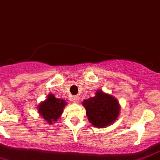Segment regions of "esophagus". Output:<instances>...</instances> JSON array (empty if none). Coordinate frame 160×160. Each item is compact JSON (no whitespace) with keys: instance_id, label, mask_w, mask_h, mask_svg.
I'll return each instance as SVG.
<instances>
[{"instance_id":"1","label":"esophagus","mask_w":160,"mask_h":160,"mask_svg":"<svg viewBox=\"0 0 160 160\" xmlns=\"http://www.w3.org/2000/svg\"><path fill=\"white\" fill-rule=\"evenodd\" d=\"M72 101L74 103H78L80 101V98H79V96H75V97H72Z\"/></svg>"}]
</instances>
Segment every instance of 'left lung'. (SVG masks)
<instances>
[{
  "label": "left lung",
  "mask_w": 160,
  "mask_h": 160,
  "mask_svg": "<svg viewBox=\"0 0 160 160\" xmlns=\"http://www.w3.org/2000/svg\"><path fill=\"white\" fill-rule=\"evenodd\" d=\"M86 109V115L92 125L97 128L110 126L118 119L120 105L118 100L112 95L98 89L93 97L82 102Z\"/></svg>",
  "instance_id": "1"
}]
</instances>
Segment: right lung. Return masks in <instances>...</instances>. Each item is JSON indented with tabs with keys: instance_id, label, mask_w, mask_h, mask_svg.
<instances>
[{
	"instance_id": "right-lung-1",
	"label": "right lung",
	"mask_w": 160,
	"mask_h": 160,
	"mask_svg": "<svg viewBox=\"0 0 160 160\" xmlns=\"http://www.w3.org/2000/svg\"><path fill=\"white\" fill-rule=\"evenodd\" d=\"M66 105V101L55 98L53 94H49L47 100L38 105V113L47 123L51 125L53 124V122H56L59 118Z\"/></svg>"
}]
</instances>
